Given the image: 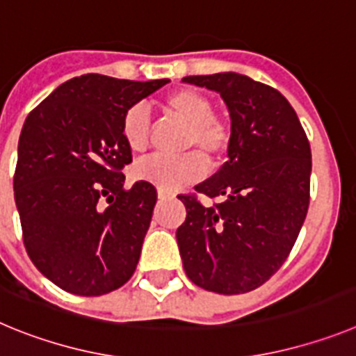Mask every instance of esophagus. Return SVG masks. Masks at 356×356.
I'll use <instances>...</instances> for the list:
<instances>
[{"instance_id": "obj_1", "label": "esophagus", "mask_w": 356, "mask_h": 356, "mask_svg": "<svg viewBox=\"0 0 356 356\" xmlns=\"http://www.w3.org/2000/svg\"><path fill=\"white\" fill-rule=\"evenodd\" d=\"M159 197L160 200H171V197H175V194L169 193V191H163V188H159Z\"/></svg>"}]
</instances>
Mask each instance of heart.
Listing matches in <instances>:
<instances>
[{"label": "heart", "instance_id": "1", "mask_svg": "<svg viewBox=\"0 0 356 356\" xmlns=\"http://www.w3.org/2000/svg\"><path fill=\"white\" fill-rule=\"evenodd\" d=\"M163 110L187 124L181 149L191 151L180 156H153L135 163L134 176L149 181L163 191H176L194 184L207 172V162L221 159L229 144V128L221 118L212 114V102L207 94L196 89H176L162 99ZM121 135L128 149L144 155L149 147L151 119L144 106L134 105L124 112Z\"/></svg>", "mask_w": 356, "mask_h": 356}]
</instances>
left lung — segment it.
<instances>
[{
    "label": "left lung",
    "mask_w": 356,
    "mask_h": 356,
    "mask_svg": "<svg viewBox=\"0 0 356 356\" xmlns=\"http://www.w3.org/2000/svg\"><path fill=\"white\" fill-rule=\"evenodd\" d=\"M221 94L232 118L228 162L180 194L187 209L176 229L184 269L217 294L254 291L284 266L310 203L312 153L285 96L237 72L185 76ZM197 193L211 199L205 207Z\"/></svg>",
    "instance_id": "8db88e82"
}]
</instances>
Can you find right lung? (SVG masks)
<instances>
[{"label": "right lung", "instance_id": "obj_1", "mask_svg": "<svg viewBox=\"0 0 356 356\" xmlns=\"http://www.w3.org/2000/svg\"><path fill=\"white\" fill-rule=\"evenodd\" d=\"M169 80L83 74L56 87L21 130L14 197L33 266L76 296L124 285L156 203L149 181L124 187L122 115Z\"/></svg>", "mask_w": 356, "mask_h": 356}]
</instances>
